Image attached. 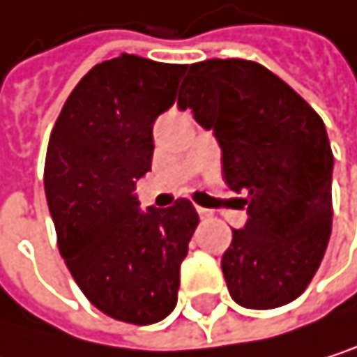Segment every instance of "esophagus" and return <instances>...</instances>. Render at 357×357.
Listing matches in <instances>:
<instances>
[{
    "mask_svg": "<svg viewBox=\"0 0 357 357\" xmlns=\"http://www.w3.org/2000/svg\"><path fill=\"white\" fill-rule=\"evenodd\" d=\"M198 215H200V219H211V217H213V211H208V208H202V206H198Z\"/></svg>",
    "mask_w": 357,
    "mask_h": 357,
    "instance_id": "esophagus-1",
    "label": "esophagus"
}]
</instances>
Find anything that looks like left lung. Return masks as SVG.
I'll return each mask as SVG.
<instances>
[{
    "label": "left lung",
    "mask_w": 357,
    "mask_h": 357,
    "mask_svg": "<svg viewBox=\"0 0 357 357\" xmlns=\"http://www.w3.org/2000/svg\"><path fill=\"white\" fill-rule=\"evenodd\" d=\"M213 130L223 178L247 193V223L221 257L229 296L245 309H277L307 289L332 231L334 157L321 116L264 66L193 63L178 93Z\"/></svg>",
    "instance_id": "obj_1"
}]
</instances>
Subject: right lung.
Segmentation results:
<instances>
[{
	"label": "right lung",
	"instance_id": "obj_1",
	"mask_svg": "<svg viewBox=\"0 0 357 357\" xmlns=\"http://www.w3.org/2000/svg\"><path fill=\"white\" fill-rule=\"evenodd\" d=\"M185 72L128 52L98 63L63 104L46 151V202L66 266L96 309L136 326L174 311L200 221L185 198L142 213L134 193L151 170L153 123Z\"/></svg>",
	"mask_w": 357,
	"mask_h": 357
}]
</instances>
